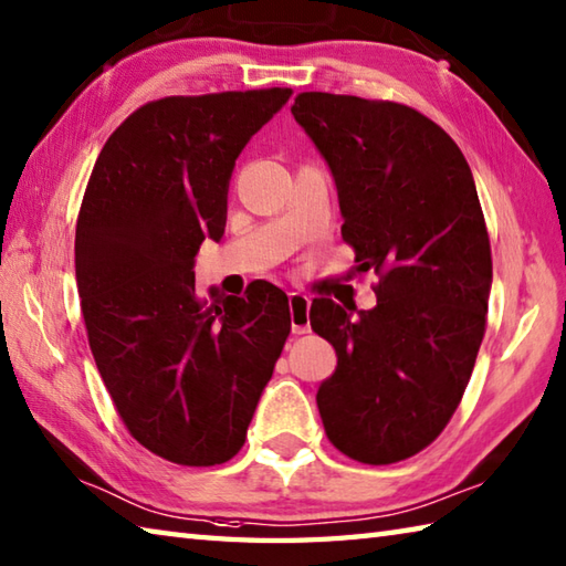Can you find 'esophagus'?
<instances>
[{"label": "esophagus", "instance_id": "34e87169", "mask_svg": "<svg viewBox=\"0 0 566 566\" xmlns=\"http://www.w3.org/2000/svg\"><path fill=\"white\" fill-rule=\"evenodd\" d=\"M310 296L300 292L290 294V314H292V332L294 334H310Z\"/></svg>", "mask_w": 566, "mask_h": 566}]
</instances>
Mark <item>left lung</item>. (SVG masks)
Instances as JSON below:
<instances>
[{
  "mask_svg": "<svg viewBox=\"0 0 566 566\" xmlns=\"http://www.w3.org/2000/svg\"><path fill=\"white\" fill-rule=\"evenodd\" d=\"M292 113L332 168L356 272L378 276L368 312L312 302L338 356L316 406L334 448L390 465L433 443L468 388L492 284L485 214L462 150L416 108L306 91Z\"/></svg>",
  "mask_w": 566,
  "mask_h": 566,
  "instance_id": "8db88e82",
  "label": "left lung"
}]
</instances>
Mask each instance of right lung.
Segmentation results:
<instances>
[{
	"label": "right lung",
	"mask_w": 566,
	"mask_h": 566,
	"mask_svg": "<svg viewBox=\"0 0 566 566\" xmlns=\"http://www.w3.org/2000/svg\"><path fill=\"white\" fill-rule=\"evenodd\" d=\"M292 88L166 96L111 133L76 220L88 346L123 426L150 453L208 468L240 453L292 332L264 280L195 292V254L228 220L234 160Z\"/></svg>",
	"instance_id": "1"
}]
</instances>
